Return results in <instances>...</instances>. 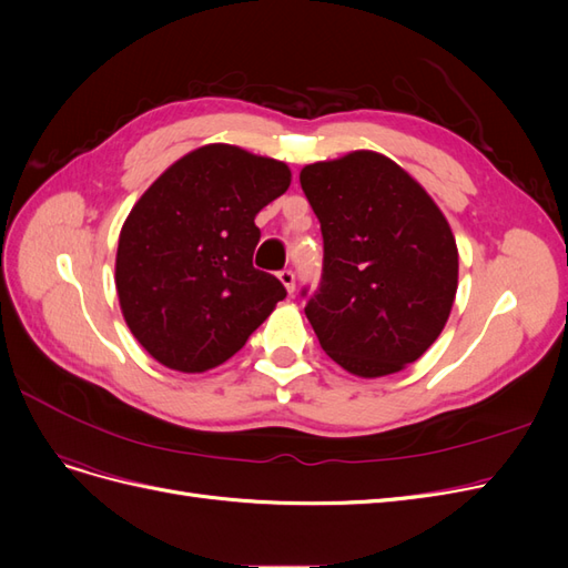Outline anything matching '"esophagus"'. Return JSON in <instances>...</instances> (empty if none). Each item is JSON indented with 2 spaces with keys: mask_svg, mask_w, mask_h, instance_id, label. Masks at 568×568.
<instances>
[{
  "mask_svg": "<svg viewBox=\"0 0 568 568\" xmlns=\"http://www.w3.org/2000/svg\"><path fill=\"white\" fill-rule=\"evenodd\" d=\"M277 277H280V282L286 286L288 294H294V291H296V274L291 272V270H282V272L277 274Z\"/></svg>",
  "mask_w": 568,
  "mask_h": 568,
  "instance_id": "34e87169",
  "label": "esophagus"
}]
</instances>
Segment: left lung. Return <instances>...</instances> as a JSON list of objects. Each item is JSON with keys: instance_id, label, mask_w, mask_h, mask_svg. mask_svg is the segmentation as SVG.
<instances>
[{"instance_id": "obj_1", "label": "left lung", "mask_w": 568, "mask_h": 568, "mask_svg": "<svg viewBox=\"0 0 568 568\" xmlns=\"http://www.w3.org/2000/svg\"><path fill=\"white\" fill-rule=\"evenodd\" d=\"M301 186L324 242L322 282L305 305L322 351L365 379L405 369L453 311L459 263L448 220L374 151L305 165Z\"/></svg>"}]
</instances>
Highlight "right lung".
<instances>
[{"mask_svg":"<svg viewBox=\"0 0 568 568\" xmlns=\"http://www.w3.org/2000/svg\"><path fill=\"white\" fill-rule=\"evenodd\" d=\"M291 184L286 163L209 144L134 203L118 239L115 288L134 338L161 365L205 372L244 348L284 284L253 267L255 215Z\"/></svg>","mask_w":568,"mask_h":568,"instance_id":"obj_1","label":"right lung"}]
</instances>
